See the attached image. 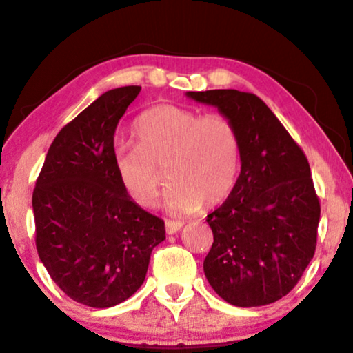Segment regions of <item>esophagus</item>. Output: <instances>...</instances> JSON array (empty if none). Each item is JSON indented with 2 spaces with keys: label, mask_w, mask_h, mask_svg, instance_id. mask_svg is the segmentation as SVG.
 <instances>
[{
  "label": "esophagus",
  "mask_w": 353,
  "mask_h": 353,
  "mask_svg": "<svg viewBox=\"0 0 353 353\" xmlns=\"http://www.w3.org/2000/svg\"><path fill=\"white\" fill-rule=\"evenodd\" d=\"M183 227L182 222H174V220H168L166 222V233L168 234H176L177 231H181Z\"/></svg>",
  "instance_id": "1"
}]
</instances>
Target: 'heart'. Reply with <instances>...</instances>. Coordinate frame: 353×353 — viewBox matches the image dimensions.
I'll return each mask as SVG.
<instances>
[{
    "instance_id": "obj_1",
    "label": "heart",
    "mask_w": 353,
    "mask_h": 353,
    "mask_svg": "<svg viewBox=\"0 0 353 353\" xmlns=\"http://www.w3.org/2000/svg\"><path fill=\"white\" fill-rule=\"evenodd\" d=\"M133 133L138 144L120 143L112 159L115 174L136 204L152 208L165 185V206L172 214H193L223 201L241 166V139L222 114L201 115L177 106H157L141 114Z\"/></svg>"
}]
</instances>
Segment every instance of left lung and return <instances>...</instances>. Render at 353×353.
I'll return each mask as SVG.
<instances>
[{
  "label": "left lung",
  "instance_id": "obj_1",
  "mask_svg": "<svg viewBox=\"0 0 353 353\" xmlns=\"http://www.w3.org/2000/svg\"><path fill=\"white\" fill-rule=\"evenodd\" d=\"M187 97L217 108L241 139L238 181L206 219L214 243L204 274L233 306L276 303L296 285L317 244L320 203L306 155L254 93L206 90Z\"/></svg>",
  "mask_w": 353,
  "mask_h": 353
}]
</instances>
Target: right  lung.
Segmentation results:
<instances>
[{
	"instance_id": "right-lung-1",
	"label": "right lung",
	"mask_w": 353,
	"mask_h": 353,
	"mask_svg": "<svg viewBox=\"0 0 353 353\" xmlns=\"http://www.w3.org/2000/svg\"><path fill=\"white\" fill-rule=\"evenodd\" d=\"M138 85L114 88L55 136L33 192L36 249L74 301L106 309L143 285L165 222L131 199L115 174L114 133Z\"/></svg>"
}]
</instances>
